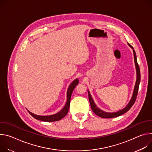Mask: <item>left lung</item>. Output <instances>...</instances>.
Segmentation results:
<instances>
[{
	"mask_svg": "<svg viewBox=\"0 0 152 152\" xmlns=\"http://www.w3.org/2000/svg\"><path fill=\"white\" fill-rule=\"evenodd\" d=\"M128 45L132 49H133V52H134V60H135V66H136V69H137V81H136V83H135V86L134 93H133V95H132V97L131 101L129 102L128 104L124 108V109H123V110H120L118 112H116V113H106V112H104V111L100 110L99 107H97V106L95 104V103L94 102V100H93L91 96L90 95V93L89 91H88V98H89V101H90V105H91V110L94 113V114H96L97 115L99 116L100 117L104 118H111L117 117H118L120 115H121L123 114L126 113L127 111H128L130 109H131V107L133 106V104H134V103L136 100L137 94H138V88H139V85H140V79H141L140 69L139 65L137 62L136 53H135V50H134L133 47L131 45L129 44V43H128Z\"/></svg>",
	"mask_w": 152,
	"mask_h": 152,
	"instance_id": "1",
	"label": "left lung"
}]
</instances>
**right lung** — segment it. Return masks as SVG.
<instances>
[{"instance_id": "add662e5", "label": "right lung", "mask_w": 152, "mask_h": 152, "mask_svg": "<svg viewBox=\"0 0 152 152\" xmlns=\"http://www.w3.org/2000/svg\"><path fill=\"white\" fill-rule=\"evenodd\" d=\"M79 80L77 79H75L70 85L69 88L67 91V100L66 102V105L64 106L63 109L59 113H58L56 114L52 115H49V116H41V115H37L35 114H32V113L29 112V111L28 113L35 119L43 121H46V122H52V121H56L61 120L65 116H66L69 110V107H70V99H71V96L72 94L73 91V90L75 89V86L78 84Z\"/></svg>"}]
</instances>
